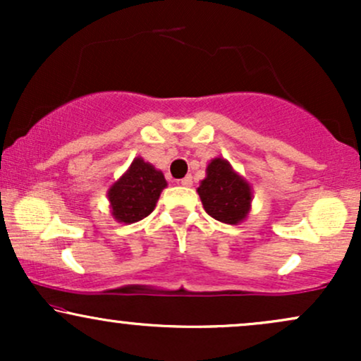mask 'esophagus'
<instances>
[{
	"instance_id": "34e87169",
	"label": "esophagus",
	"mask_w": 361,
	"mask_h": 361,
	"mask_svg": "<svg viewBox=\"0 0 361 361\" xmlns=\"http://www.w3.org/2000/svg\"><path fill=\"white\" fill-rule=\"evenodd\" d=\"M181 185H183V186H192L193 185V178L192 176H185L183 180H181Z\"/></svg>"
}]
</instances>
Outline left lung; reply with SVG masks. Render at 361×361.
Returning <instances> with one entry per match:
<instances>
[{"instance_id":"1","label":"left lung","mask_w":361,"mask_h":361,"mask_svg":"<svg viewBox=\"0 0 361 361\" xmlns=\"http://www.w3.org/2000/svg\"><path fill=\"white\" fill-rule=\"evenodd\" d=\"M205 212L215 221L238 226L251 212L252 188L224 157H214L205 169V178L197 188Z\"/></svg>"}]
</instances>
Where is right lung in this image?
Instances as JSON below:
<instances>
[{"label":"right lung","mask_w":361,"mask_h":361,"mask_svg":"<svg viewBox=\"0 0 361 361\" xmlns=\"http://www.w3.org/2000/svg\"><path fill=\"white\" fill-rule=\"evenodd\" d=\"M166 186L168 181L161 169H156L142 157H134L127 171L106 192L111 217L122 224L142 221L154 210Z\"/></svg>","instance_id":"1"}]
</instances>
